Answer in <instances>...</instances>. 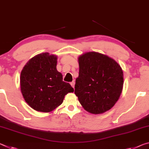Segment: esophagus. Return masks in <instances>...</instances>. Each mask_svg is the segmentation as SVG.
Returning a JSON list of instances; mask_svg holds the SVG:
<instances>
[{
    "label": "esophagus",
    "mask_w": 149,
    "mask_h": 149,
    "mask_svg": "<svg viewBox=\"0 0 149 149\" xmlns=\"http://www.w3.org/2000/svg\"><path fill=\"white\" fill-rule=\"evenodd\" d=\"M74 84H75V82L74 81V80L70 82V85H71L72 88H74Z\"/></svg>",
    "instance_id": "esophagus-1"
}]
</instances>
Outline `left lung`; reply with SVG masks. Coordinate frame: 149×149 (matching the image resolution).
<instances>
[{
	"label": "left lung",
	"mask_w": 149,
	"mask_h": 149,
	"mask_svg": "<svg viewBox=\"0 0 149 149\" xmlns=\"http://www.w3.org/2000/svg\"><path fill=\"white\" fill-rule=\"evenodd\" d=\"M79 63L74 94L80 104L94 114L109 110L122 92L123 74L120 65L108 56L92 52L80 55Z\"/></svg>",
	"instance_id": "8db88e82"
}]
</instances>
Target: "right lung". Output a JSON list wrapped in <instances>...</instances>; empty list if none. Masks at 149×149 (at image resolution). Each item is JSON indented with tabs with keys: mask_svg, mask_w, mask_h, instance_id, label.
I'll use <instances>...</instances> for the list:
<instances>
[{
	"mask_svg": "<svg viewBox=\"0 0 149 149\" xmlns=\"http://www.w3.org/2000/svg\"><path fill=\"white\" fill-rule=\"evenodd\" d=\"M57 57L43 53L28 61L20 74V88L26 103L41 112H50L63 103L65 96L74 89L63 81L57 70Z\"/></svg>",
	"mask_w": 149,
	"mask_h": 149,
	"instance_id": "1",
	"label": "right lung"
}]
</instances>
